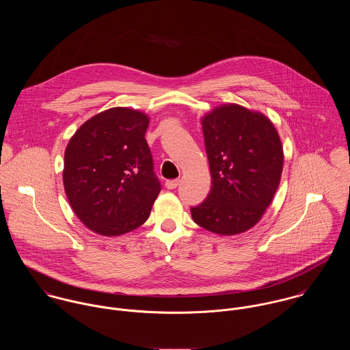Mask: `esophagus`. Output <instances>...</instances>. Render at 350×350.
Listing matches in <instances>:
<instances>
[{
  "mask_svg": "<svg viewBox=\"0 0 350 350\" xmlns=\"http://www.w3.org/2000/svg\"><path fill=\"white\" fill-rule=\"evenodd\" d=\"M179 179H171V180H167L165 182V187L168 189V190H174V189H176L178 186H179Z\"/></svg>",
  "mask_w": 350,
  "mask_h": 350,
  "instance_id": "obj_1",
  "label": "esophagus"
}]
</instances>
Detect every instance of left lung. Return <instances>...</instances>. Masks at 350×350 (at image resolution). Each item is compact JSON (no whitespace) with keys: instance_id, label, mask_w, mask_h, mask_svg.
I'll return each mask as SVG.
<instances>
[{"instance_id":"left-lung-1","label":"left lung","mask_w":350,"mask_h":350,"mask_svg":"<svg viewBox=\"0 0 350 350\" xmlns=\"http://www.w3.org/2000/svg\"><path fill=\"white\" fill-rule=\"evenodd\" d=\"M211 190L191 215L200 228L234 236L253 228L279 187L284 153L272 121L237 103L202 117Z\"/></svg>"}]
</instances>
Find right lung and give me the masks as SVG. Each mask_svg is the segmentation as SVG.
<instances>
[{
	"mask_svg": "<svg viewBox=\"0 0 350 350\" xmlns=\"http://www.w3.org/2000/svg\"><path fill=\"white\" fill-rule=\"evenodd\" d=\"M150 117L111 107L83 122L64 150L63 186L81 222L100 236L142 226L161 187L146 140Z\"/></svg>",
	"mask_w": 350,
	"mask_h": 350,
	"instance_id": "1",
	"label": "right lung"
}]
</instances>
